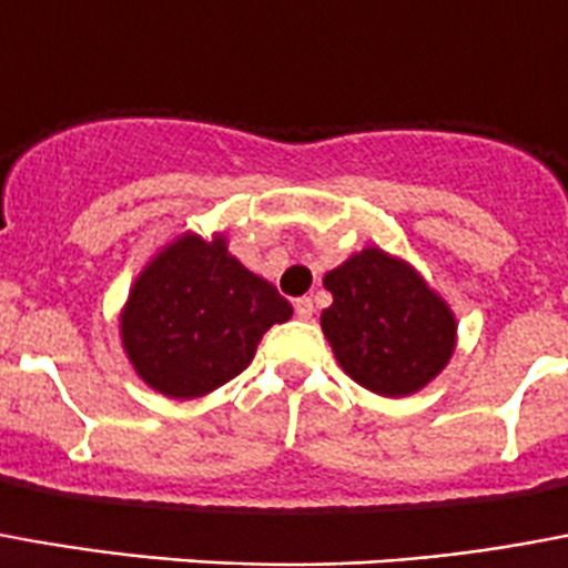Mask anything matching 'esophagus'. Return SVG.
<instances>
[{
  "mask_svg": "<svg viewBox=\"0 0 568 568\" xmlns=\"http://www.w3.org/2000/svg\"><path fill=\"white\" fill-rule=\"evenodd\" d=\"M313 313H316V306H313V297H297L295 301V316L297 318H313Z\"/></svg>",
  "mask_w": 568,
  "mask_h": 568,
  "instance_id": "34e87169",
  "label": "esophagus"
}]
</instances>
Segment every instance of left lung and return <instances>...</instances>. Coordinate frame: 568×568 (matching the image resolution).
I'll use <instances>...</instances> for the list:
<instances>
[{"instance_id": "left-lung-1", "label": "left lung", "mask_w": 568, "mask_h": 568, "mask_svg": "<svg viewBox=\"0 0 568 568\" xmlns=\"http://www.w3.org/2000/svg\"><path fill=\"white\" fill-rule=\"evenodd\" d=\"M322 331L339 367L382 397L424 388L448 364L455 316L409 264L364 250L325 276Z\"/></svg>"}]
</instances>
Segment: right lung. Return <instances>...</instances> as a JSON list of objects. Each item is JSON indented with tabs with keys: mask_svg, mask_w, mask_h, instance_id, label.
Masks as SVG:
<instances>
[{
	"mask_svg": "<svg viewBox=\"0 0 568 568\" xmlns=\"http://www.w3.org/2000/svg\"><path fill=\"white\" fill-rule=\"evenodd\" d=\"M288 316L292 304L231 258L222 237H183L138 276L123 346L146 385L189 400L246 369L264 331Z\"/></svg>",
	"mask_w": 568,
	"mask_h": 568,
	"instance_id": "right-lung-1",
	"label": "right lung"
}]
</instances>
